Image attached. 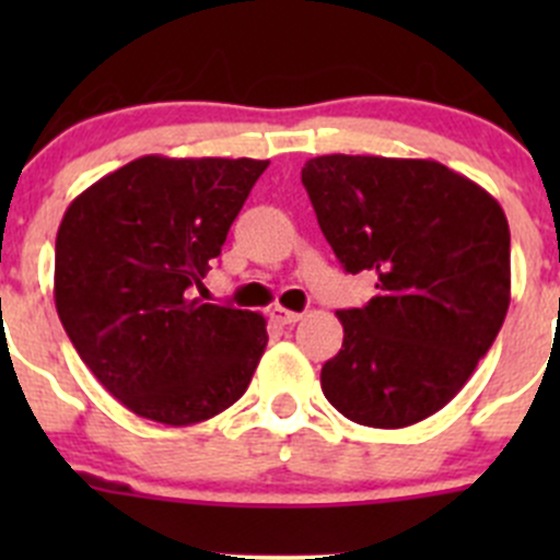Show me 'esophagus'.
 <instances>
[{
	"label": "esophagus",
	"mask_w": 560,
	"mask_h": 560,
	"mask_svg": "<svg viewBox=\"0 0 560 560\" xmlns=\"http://www.w3.org/2000/svg\"><path fill=\"white\" fill-rule=\"evenodd\" d=\"M270 319L279 322V325H295V322L303 319V314L290 312V308H284V306H273L270 308Z\"/></svg>",
	"instance_id": "1"
}]
</instances>
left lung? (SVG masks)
Wrapping results in <instances>:
<instances>
[{
	"label": "left lung",
	"instance_id": "obj_1",
	"mask_svg": "<svg viewBox=\"0 0 560 560\" xmlns=\"http://www.w3.org/2000/svg\"><path fill=\"white\" fill-rule=\"evenodd\" d=\"M322 233L376 295L343 308L322 393L347 420L406 428L450 404L510 308V224L499 200L433 160L314 156L301 173Z\"/></svg>",
	"mask_w": 560,
	"mask_h": 560
}]
</instances>
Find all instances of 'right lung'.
<instances>
[{
	"label": "right lung",
	"mask_w": 560,
	"mask_h": 560,
	"mask_svg": "<svg viewBox=\"0 0 560 560\" xmlns=\"http://www.w3.org/2000/svg\"><path fill=\"white\" fill-rule=\"evenodd\" d=\"M265 167L140 156L65 211L56 312L100 385L138 417L195 425L246 393L268 343L265 316L195 290Z\"/></svg>",
	"instance_id": "add662e5"
}]
</instances>
